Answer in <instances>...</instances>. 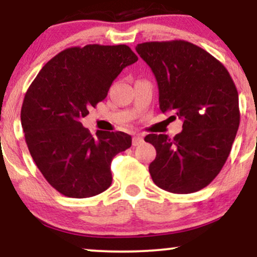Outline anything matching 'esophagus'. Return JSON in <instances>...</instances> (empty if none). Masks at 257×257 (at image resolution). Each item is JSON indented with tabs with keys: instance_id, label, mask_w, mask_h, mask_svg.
I'll return each mask as SVG.
<instances>
[{
	"instance_id": "obj_1",
	"label": "esophagus",
	"mask_w": 257,
	"mask_h": 257,
	"mask_svg": "<svg viewBox=\"0 0 257 257\" xmlns=\"http://www.w3.org/2000/svg\"><path fill=\"white\" fill-rule=\"evenodd\" d=\"M132 143H133V146H139V145H140L141 143H144L143 135H140V134L134 135V137H133Z\"/></svg>"
}]
</instances>
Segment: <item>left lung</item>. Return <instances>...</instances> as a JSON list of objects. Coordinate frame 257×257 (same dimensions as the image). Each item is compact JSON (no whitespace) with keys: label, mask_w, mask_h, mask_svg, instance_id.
Returning <instances> with one entry per match:
<instances>
[{"label":"left lung","mask_w":257,"mask_h":257,"mask_svg":"<svg viewBox=\"0 0 257 257\" xmlns=\"http://www.w3.org/2000/svg\"><path fill=\"white\" fill-rule=\"evenodd\" d=\"M135 49L157 79L161 111L184 122L173 139L146 135L157 152L149 167L151 178L168 192H197L221 172L237 135L234 82L217 59L186 41L145 42Z\"/></svg>","instance_id":"1"}]
</instances>
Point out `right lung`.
I'll return each instance as SVG.
<instances>
[{
  "instance_id": "1",
  "label": "right lung",
  "mask_w": 257,
  "mask_h": 257,
  "mask_svg": "<svg viewBox=\"0 0 257 257\" xmlns=\"http://www.w3.org/2000/svg\"><path fill=\"white\" fill-rule=\"evenodd\" d=\"M135 61L125 44L72 47L44 65L26 91L20 113L26 145L44 179L64 196L87 198L111 186L112 159L132 146V137L91 135L81 119Z\"/></svg>"
}]
</instances>
